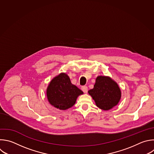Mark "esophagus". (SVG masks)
<instances>
[{"label": "esophagus", "mask_w": 154, "mask_h": 154, "mask_svg": "<svg viewBox=\"0 0 154 154\" xmlns=\"http://www.w3.org/2000/svg\"><path fill=\"white\" fill-rule=\"evenodd\" d=\"M82 90L83 91L84 93H87L88 92V87L86 86H83L82 87Z\"/></svg>", "instance_id": "1"}]
</instances>
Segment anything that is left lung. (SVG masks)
<instances>
[{
	"label": "left lung",
	"instance_id": "left-lung-1",
	"mask_svg": "<svg viewBox=\"0 0 154 154\" xmlns=\"http://www.w3.org/2000/svg\"><path fill=\"white\" fill-rule=\"evenodd\" d=\"M88 94L101 109L108 111L118 105L122 92L117 83L109 76L99 75L95 79L94 88Z\"/></svg>",
	"mask_w": 154,
	"mask_h": 154
}]
</instances>
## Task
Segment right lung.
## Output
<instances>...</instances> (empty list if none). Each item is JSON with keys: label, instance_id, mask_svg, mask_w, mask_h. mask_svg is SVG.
<instances>
[{"label": "right lung", "instance_id": "1", "mask_svg": "<svg viewBox=\"0 0 154 154\" xmlns=\"http://www.w3.org/2000/svg\"><path fill=\"white\" fill-rule=\"evenodd\" d=\"M83 92L71 83L69 76L61 72L49 82L46 89L49 103L60 110H66L74 105L77 97Z\"/></svg>", "mask_w": 154, "mask_h": 154}]
</instances>
